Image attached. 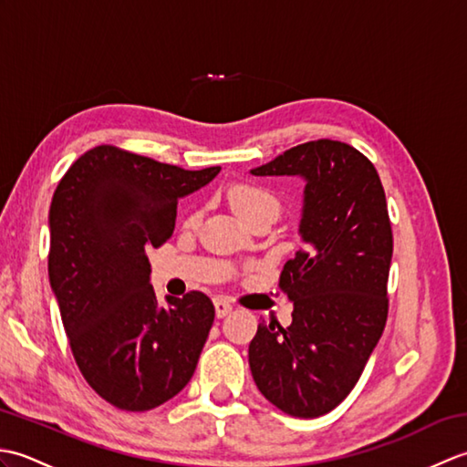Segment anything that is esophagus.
Listing matches in <instances>:
<instances>
[{
  "label": "esophagus",
  "instance_id": "esophagus-1",
  "mask_svg": "<svg viewBox=\"0 0 467 467\" xmlns=\"http://www.w3.org/2000/svg\"><path fill=\"white\" fill-rule=\"evenodd\" d=\"M214 309H216L218 319H223V317H226L228 313H233V305L226 299H214Z\"/></svg>",
  "mask_w": 467,
  "mask_h": 467
}]
</instances>
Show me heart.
<instances>
[{
	"instance_id": "obj_1",
	"label": "heart",
	"mask_w": 467,
	"mask_h": 467,
	"mask_svg": "<svg viewBox=\"0 0 467 467\" xmlns=\"http://www.w3.org/2000/svg\"><path fill=\"white\" fill-rule=\"evenodd\" d=\"M228 202H231L233 211L239 214L244 223H249L251 218L273 213L279 214L281 202L279 198L269 188L254 182H239L228 191Z\"/></svg>"
}]
</instances>
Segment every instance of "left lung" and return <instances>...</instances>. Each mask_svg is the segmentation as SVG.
Segmentation results:
<instances>
[{"label":"left lung","mask_w":467,"mask_h":467,"mask_svg":"<svg viewBox=\"0 0 467 467\" xmlns=\"http://www.w3.org/2000/svg\"><path fill=\"white\" fill-rule=\"evenodd\" d=\"M251 174L305 181V249L285 263L279 279L293 301V323H259L249 365L266 400L313 420L351 393L385 329L393 254L385 192L369 158L327 138L295 146Z\"/></svg>","instance_id":"8db88e82"}]
</instances>
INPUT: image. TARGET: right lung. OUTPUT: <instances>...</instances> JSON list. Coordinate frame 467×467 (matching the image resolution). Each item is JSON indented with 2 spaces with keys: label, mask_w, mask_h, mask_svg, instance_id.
<instances>
[{
  "label": "right lung",
  "mask_w": 467,
  "mask_h": 467,
  "mask_svg": "<svg viewBox=\"0 0 467 467\" xmlns=\"http://www.w3.org/2000/svg\"><path fill=\"white\" fill-rule=\"evenodd\" d=\"M221 166L184 171L110 144L67 168L49 206V285L88 385L148 411L191 381L214 321L201 291L158 305L148 254L172 236L178 198Z\"/></svg>",
  "instance_id": "obj_1"
}]
</instances>
